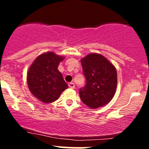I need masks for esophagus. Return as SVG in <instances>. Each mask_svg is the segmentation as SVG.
Returning a JSON list of instances; mask_svg holds the SVG:
<instances>
[{"label": "esophagus", "mask_w": 149, "mask_h": 149, "mask_svg": "<svg viewBox=\"0 0 149 149\" xmlns=\"http://www.w3.org/2000/svg\"><path fill=\"white\" fill-rule=\"evenodd\" d=\"M68 86L71 88H74L75 84H74V83H73V82H70V83H68Z\"/></svg>", "instance_id": "esophagus-1"}]
</instances>
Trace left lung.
Returning <instances> with one entry per match:
<instances>
[{"instance_id": "obj_1", "label": "left lung", "mask_w": 149, "mask_h": 149, "mask_svg": "<svg viewBox=\"0 0 149 149\" xmlns=\"http://www.w3.org/2000/svg\"><path fill=\"white\" fill-rule=\"evenodd\" d=\"M86 84L79 89L81 101L92 109L104 106L112 100L117 88L115 66L100 54H88L81 59Z\"/></svg>"}]
</instances>
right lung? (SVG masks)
Wrapping results in <instances>:
<instances>
[{
	"mask_svg": "<svg viewBox=\"0 0 149 149\" xmlns=\"http://www.w3.org/2000/svg\"><path fill=\"white\" fill-rule=\"evenodd\" d=\"M63 57L52 52L37 57L27 73V84L31 94L45 103L55 102L68 88L61 72L58 70Z\"/></svg>",
	"mask_w": 149,
	"mask_h": 149,
	"instance_id": "add662e5",
	"label": "right lung"
}]
</instances>
